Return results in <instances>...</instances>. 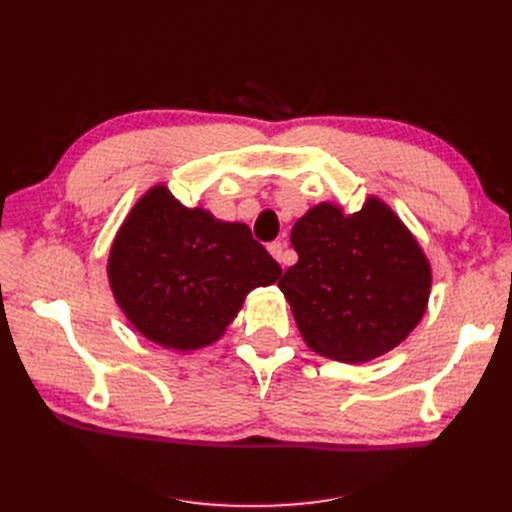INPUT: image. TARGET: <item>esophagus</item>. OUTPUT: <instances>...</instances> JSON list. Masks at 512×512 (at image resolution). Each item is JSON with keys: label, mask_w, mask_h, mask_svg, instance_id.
<instances>
[{"label": "esophagus", "mask_w": 512, "mask_h": 512, "mask_svg": "<svg viewBox=\"0 0 512 512\" xmlns=\"http://www.w3.org/2000/svg\"><path fill=\"white\" fill-rule=\"evenodd\" d=\"M267 250H269V254L280 262V265H288V256H286V243L284 241H273V243H269L267 245Z\"/></svg>", "instance_id": "obj_1"}]
</instances>
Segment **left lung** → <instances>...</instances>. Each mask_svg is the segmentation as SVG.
Segmentation results:
<instances>
[{"mask_svg":"<svg viewBox=\"0 0 512 512\" xmlns=\"http://www.w3.org/2000/svg\"><path fill=\"white\" fill-rule=\"evenodd\" d=\"M299 254L277 282L314 352L365 363L393 350L423 318L431 269L421 247L382 200L361 211L320 203L292 226Z\"/></svg>","mask_w":512,"mask_h":512,"instance_id":"left-lung-1","label":"left lung"}]
</instances>
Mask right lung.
Wrapping results in <instances>:
<instances>
[{
    "label": "right lung",
    "mask_w": 512,
    "mask_h": 512,
    "mask_svg": "<svg viewBox=\"0 0 512 512\" xmlns=\"http://www.w3.org/2000/svg\"><path fill=\"white\" fill-rule=\"evenodd\" d=\"M280 275L245 224L183 207L164 185L134 205L108 256V282L123 314L173 350L218 342L247 292Z\"/></svg>",
    "instance_id": "add662e5"
}]
</instances>
